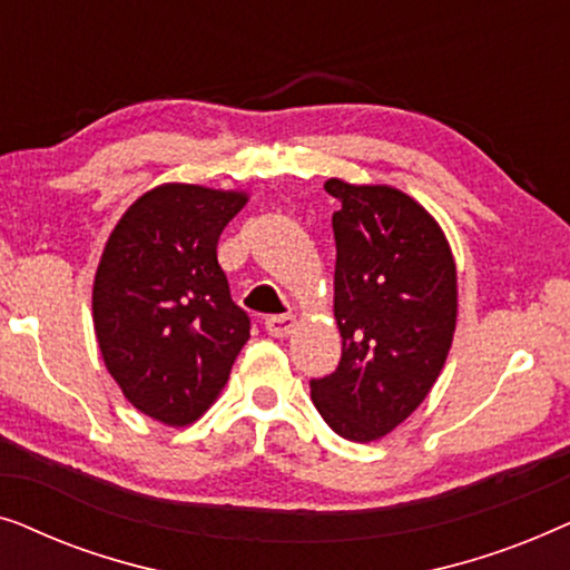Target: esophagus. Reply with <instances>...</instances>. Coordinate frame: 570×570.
Wrapping results in <instances>:
<instances>
[{
  "mask_svg": "<svg viewBox=\"0 0 570 570\" xmlns=\"http://www.w3.org/2000/svg\"><path fill=\"white\" fill-rule=\"evenodd\" d=\"M264 326H267V332L272 334V337H287L295 330V316H269L267 322H264Z\"/></svg>",
  "mask_w": 570,
  "mask_h": 570,
  "instance_id": "1",
  "label": "esophagus"
}]
</instances>
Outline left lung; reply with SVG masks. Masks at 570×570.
Returning a JSON list of instances; mask_svg holds the SVG:
<instances>
[{"mask_svg": "<svg viewBox=\"0 0 570 570\" xmlns=\"http://www.w3.org/2000/svg\"><path fill=\"white\" fill-rule=\"evenodd\" d=\"M337 371L311 381V400L342 439L368 443L420 407L456 330V264L431 213L394 186L330 178Z\"/></svg>", "mask_w": 570, "mask_h": 570, "instance_id": "8db88e82", "label": "left lung"}]
</instances>
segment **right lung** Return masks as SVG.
Instances as JSON below:
<instances>
[{
	"label": "right lung",
	"mask_w": 570,
	"mask_h": 570,
	"mask_svg": "<svg viewBox=\"0 0 570 570\" xmlns=\"http://www.w3.org/2000/svg\"><path fill=\"white\" fill-rule=\"evenodd\" d=\"M244 191L163 184L116 223L92 283L100 355L147 417L184 428L223 392L246 345L248 314L217 264L225 225Z\"/></svg>",
	"instance_id": "add662e5"
}]
</instances>
